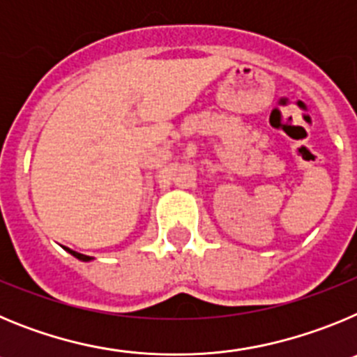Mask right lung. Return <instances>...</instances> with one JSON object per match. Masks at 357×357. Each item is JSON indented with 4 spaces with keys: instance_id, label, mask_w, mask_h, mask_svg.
<instances>
[{
    "instance_id": "1",
    "label": "right lung",
    "mask_w": 357,
    "mask_h": 357,
    "mask_svg": "<svg viewBox=\"0 0 357 357\" xmlns=\"http://www.w3.org/2000/svg\"><path fill=\"white\" fill-rule=\"evenodd\" d=\"M68 252H69V254H73V255H75V257H78V259H80V261H91V257H89V255L78 254V252H75V250H69V248H68Z\"/></svg>"
}]
</instances>
